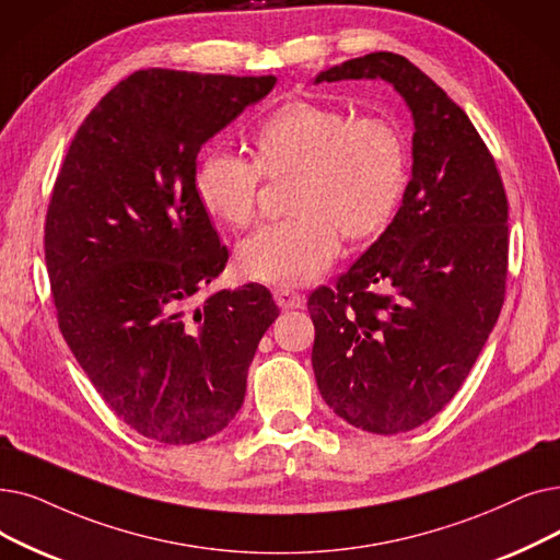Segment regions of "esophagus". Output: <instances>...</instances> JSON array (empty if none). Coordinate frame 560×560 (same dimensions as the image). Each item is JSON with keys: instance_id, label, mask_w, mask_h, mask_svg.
Masks as SVG:
<instances>
[{"instance_id": "34e87169", "label": "esophagus", "mask_w": 560, "mask_h": 560, "mask_svg": "<svg viewBox=\"0 0 560 560\" xmlns=\"http://www.w3.org/2000/svg\"><path fill=\"white\" fill-rule=\"evenodd\" d=\"M275 302L279 304V308L290 311V308H302L304 306V295H300L298 290H290V288H277L275 290Z\"/></svg>"}]
</instances>
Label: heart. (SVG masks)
<instances>
[{
  "instance_id": "b5f03b06",
  "label": "heart",
  "mask_w": 560,
  "mask_h": 560,
  "mask_svg": "<svg viewBox=\"0 0 560 560\" xmlns=\"http://www.w3.org/2000/svg\"><path fill=\"white\" fill-rule=\"evenodd\" d=\"M254 160L214 149L194 174L203 210L231 229L256 214L260 174L295 176L293 217L260 226L240 242L235 262L247 279L295 285L318 277L338 254L340 235L380 233L400 203L407 155L400 130L384 116L352 118L343 109L288 103L252 135Z\"/></svg>"
}]
</instances>
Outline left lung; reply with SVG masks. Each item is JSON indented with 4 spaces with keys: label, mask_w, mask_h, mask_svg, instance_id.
Listing matches in <instances>:
<instances>
[{
    "label": "left lung",
    "mask_w": 560,
    "mask_h": 560,
    "mask_svg": "<svg viewBox=\"0 0 560 560\" xmlns=\"http://www.w3.org/2000/svg\"><path fill=\"white\" fill-rule=\"evenodd\" d=\"M340 80L394 84L415 118V164L394 222L334 288L311 293V361L334 415L396 434L451 402L499 320L508 199L469 116L409 59L373 52L315 84Z\"/></svg>",
    "instance_id": "obj_1"
}]
</instances>
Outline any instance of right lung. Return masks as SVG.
<instances>
[{"mask_svg": "<svg viewBox=\"0 0 560 560\" xmlns=\"http://www.w3.org/2000/svg\"><path fill=\"white\" fill-rule=\"evenodd\" d=\"M275 75L149 68L118 82L75 132L45 217L59 329L114 415L160 444L224 430L279 308L247 283L194 306L229 249L194 191L201 145Z\"/></svg>", "mask_w": 560, "mask_h": 560, "instance_id": "right-lung-1", "label": "right lung"}]
</instances>
